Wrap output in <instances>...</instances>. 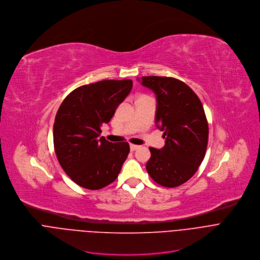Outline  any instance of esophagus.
I'll return each instance as SVG.
<instances>
[{
    "mask_svg": "<svg viewBox=\"0 0 260 260\" xmlns=\"http://www.w3.org/2000/svg\"><path fill=\"white\" fill-rule=\"evenodd\" d=\"M138 147H139V145H136V144H130V149H131V150H136Z\"/></svg>",
    "mask_w": 260,
    "mask_h": 260,
    "instance_id": "1",
    "label": "esophagus"
}]
</instances>
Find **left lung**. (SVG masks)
Segmentation results:
<instances>
[{"mask_svg":"<svg viewBox=\"0 0 260 260\" xmlns=\"http://www.w3.org/2000/svg\"><path fill=\"white\" fill-rule=\"evenodd\" d=\"M141 79V84L157 95L155 124L166 138L163 148L149 147L147 173L162 186H179L191 178L205 157L209 127L203 105L185 83L175 78Z\"/></svg>","mask_w":260,"mask_h":260,"instance_id":"1","label":"left lung"}]
</instances>
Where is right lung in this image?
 <instances>
[{
  "mask_svg": "<svg viewBox=\"0 0 260 260\" xmlns=\"http://www.w3.org/2000/svg\"><path fill=\"white\" fill-rule=\"evenodd\" d=\"M131 80H103L81 86L62 101L55 117L53 141L57 160L78 185L100 189L114 182L128 157V142L99 137L132 89Z\"/></svg>",
  "mask_w": 260,
  "mask_h": 260,
  "instance_id": "1",
  "label": "right lung"
}]
</instances>
